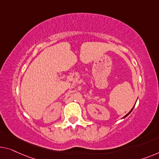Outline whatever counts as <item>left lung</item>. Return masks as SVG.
I'll return each instance as SVG.
<instances>
[{"instance_id": "left-lung-1", "label": "left lung", "mask_w": 159, "mask_h": 159, "mask_svg": "<svg viewBox=\"0 0 159 159\" xmlns=\"http://www.w3.org/2000/svg\"><path fill=\"white\" fill-rule=\"evenodd\" d=\"M133 108H132V109L131 110V111H130V112H129V113H127V114L125 116H124V118H125V117H126V116H129V115L130 114V113H131V111H132V110H133Z\"/></svg>"}]
</instances>
